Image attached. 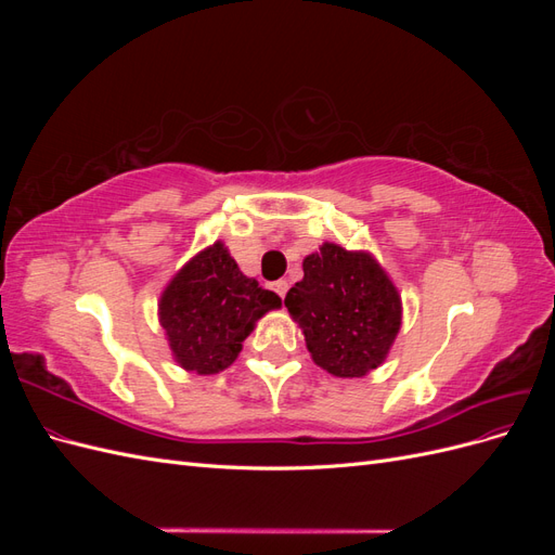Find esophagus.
Segmentation results:
<instances>
[{"instance_id": "34e87169", "label": "esophagus", "mask_w": 555, "mask_h": 555, "mask_svg": "<svg viewBox=\"0 0 555 555\" xmlns=\"http://www.w3.org/2000/svg\"><path fill=\"white\" fill-rule=\"evenodd\" d=\"M273 289L284 298V294H287V289H289V282L287 280H278V282H273Z\"/></svg>"}]
</instances>
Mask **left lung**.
<instances>
[{
  "label": "left lung",
  "instance_id": "obj_1",
  "mask_svg": "<svg viewBox=\"0 0 555 555\" xmlns=\"http://www.w3.org/2000/svg\"><path fill=\"white\" fill-rule=\"evenodd\" d=\"M312 361L335 377L384 363L402 319L400 294L377 259L324 243L304 259V280L284 298Z\"/></svg>",
  "mask_w": 555,
  "mask_h": 555
}]
</instances>
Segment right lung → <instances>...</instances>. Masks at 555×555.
I'll list each match as a JSON object with an SVG mask.
<instances>
[{"instance_id": "obj_1", "label": "right lung", "mask_w": 555, "mask_h": 555, "mask_svg": "<svg viewBox=\"0 0 555 555\" xmlns=\"http://www.w3.org/2000/svg\"><path fill=\"white\" fill-rule=\"evenodd\" d=\"M282 300L241 273L224 243L184 263L159 298V324L180 367L215 375L238 359L243 340Z\"/></svg>"}]
</instances>
